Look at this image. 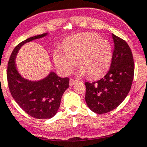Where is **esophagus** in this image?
Instances as JSON below:
<instances>
[{"label": "esophagus", "mask_w": 147, "mask_h": 147, "mask_svg": "<svg viewBox=\"0 0 147 147\" xmlns=\"http://www.w3.org/2000/svg\"><path fill=\"white\" fill-rule=\"evenodd\" d=\"M76 82H77V80H74V79H72V78H71L70 80H69V85H70V86H73V85L75 84Z\"/></svg>", "instance_id": "esophagus-1"}]
</instances>
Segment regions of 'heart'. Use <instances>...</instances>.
Listing matches in <instances>:
<instances>
[{
  "mask_svg": "<svg viewBox=\"0 0 147 147\" xmlns=\"http://www.w3.org/2000/svg\"><path fill=\"white\" fill-rule=\"evenodd\" d=\"M64 51L53 53L56 66L64 74L75 69L78 62L79 70L87 78L94 79L107 72L112 59L110 42L94 32H84L68 38L64 42Z\"/></svg>",
  "mask_w": 147,
  "mask_h": 147,
  "instance_id": "heart-1",
  "label": "heart"
}]
</instances>
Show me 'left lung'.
Here are the masks:
<instances>
[{
  "label": "left lung",
  "mask_w": 147,
  "mask_h": 147,
  "mask_svg": "<svg viewBox=\"0 0 147 147\" xmlns=\"http://www.w3.org/2000/svg\"><path fill=\"white\" fill-rule=\"evenodd\" d=\"M112 38L114 50L109 71L97 81L85 83L86 104L96 114L117 108L129 93L134 79L135 66L129 46L114 34Z\"/></svg>",
  "instance_id": "8db88e82"
}]
</instances>
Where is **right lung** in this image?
Wrapping results in <instances>:
<instances>
[{"label": "right lung", "mask_w": 147, "mask_h": 147, "mask_svg": "<svg viewBox=\"0 0 147 147\" xmlns=\"http://www.w3.org/2000/svg\"><path fill=\"white\" fill-rule=\"evenodd\" d=\"M46 35L31 37L19 43L11 54L6 73L8 86L13 99L30 116L40 120L51 118L57 114L61 96L69 88V78H61L51 72L43 80L30 81L19 74L14 59L22 45Z\"/></svg>", "instance_id": "add662e5"}]
</instances>
